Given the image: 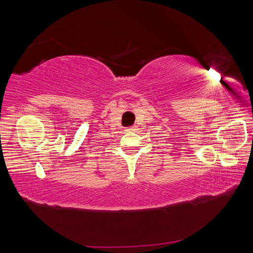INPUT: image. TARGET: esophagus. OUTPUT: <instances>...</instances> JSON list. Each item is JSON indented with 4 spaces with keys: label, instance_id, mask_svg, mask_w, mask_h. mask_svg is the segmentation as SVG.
Wrapping results in <instances>:
<instances>
[{
    "label": "esophagus",
    "instance_id": "obj_1",
    "mask_svg": "<svg viewBox=\"0 0 253 253\" xmlns=\"http://www.w3.org/2000/svg\"><path fill=\"white\" fill-rule=\"evenodd\" d=\"M137 129H138V128H137V126H131V127H129L128 128V131H137Z\"/></svg>",
    "mask_w": 253,
    "mask_h": 253
}]
</instances>
